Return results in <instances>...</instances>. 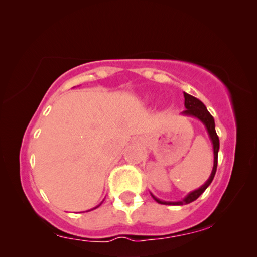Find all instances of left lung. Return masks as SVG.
I'll return each mask as SVG.
<instances>
[{
  "instance_id": "left-lung-1",
  "label": "left lung",
  "mask_w": 257,
  "mask_h": 257,
  "mask_svg": "<svg viewBox=\"0 0 257 257\" xmlns=\"http://www.w3.org/2000/svg\"><path fill=\"white\" fill-rule=\"evenodd\" d=\"M184 97H185L184 106H185L186 109L183 111V114L192 115V116H196L197 118H199L202 123L206 125V128H207L209 137H211L212 143H213V150H214V165H213L211 177H209L207 182H206L204 185L200 187V189L191 192L189 196H187L185 199H183L182 201H177V202L162 201L160 199H157L156 197L153 196L154 199L156 200L158 204H162V205H186V204H190V202H192L196 199H198V198L200 197V194L204 193V191L207 189L209 184L212 183V180H213V178H214L215 172H216V166H218V151H219L220 143H219V136L216 135V132H215L214 118H213L212 115L209 114V111L207 110V108L205 107V104L202 103L200 100H198L197 97L190 95V94H187V93H184Z\"/></svg>"
}]
</instances>
